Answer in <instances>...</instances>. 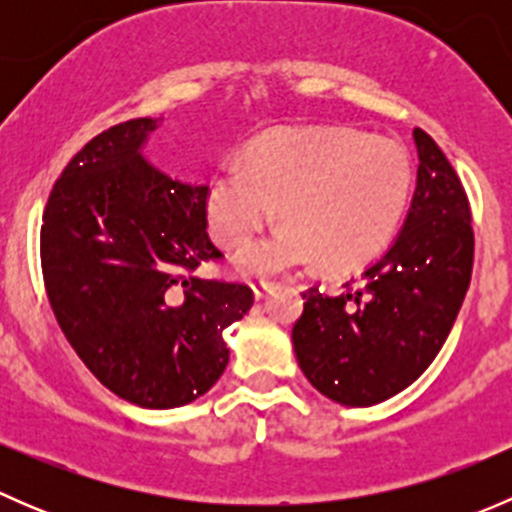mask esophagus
Here are the masks:
<instances>
[{
  "label": "esophagus",
  "mask_w": 512,
  "mask_h": 512,
  "mask_svg": "<svg viewBox=\"0 0 512 512\" xmlns=\"http://www.w3.org/2000/svg\"><path fill=\"white\" fill-rule=\"evenodd\" d=\"M272 287H275V282H270V280H255V282H252V292H255L257 299H262L267 292H272Z\"/></svg>",
  "instance_id": "34e87169"
}]
</instances>
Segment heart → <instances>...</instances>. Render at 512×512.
Masks as SVG:
<instances>
[{
    "label": "heart",
    "instance_id": "1",
    "mask_svg": "<svg viewBox=\"0 0 512 512\" xmlns=\"http://www.w3.org/2000/svg\"><path fill=\"white\" fill-rule=\"evenodd\" d=\"M414 168L389 136L354 128H289L262 136L247 160L230 158L208 188L213 235L230 250L245 247L275 220L285 227L247 247L240 267L280 272L319 257L349 270L379 255L404 218Z\"/></svg>",
    "mask_w": 512,
    "mask_h": 512
}]
</instances>
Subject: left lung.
<instances>
[{
	"label": "left lung",
	"instance_id": "8db88e82",
	"mask_svg": "<svg viewBox=\"0 0 512 512\" xmlns=\"http://www.w3.org/2000/svg\"><path fill=\"white\" fill-rule=\"evenodd\" d=\"M416 193L394 245L339 294L309 287L292 344L327 399L374 406L414 384L441 352L471 285V205L431 136L414 128Z\"/></svg>",
	"mask_w": 512,
	"mask_h": 512
}]
</instances>
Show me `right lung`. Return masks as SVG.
Wrapping results in <instances>:
<instances>
[{"label": "right lung", "mask_w": 512, "mask_h": 512, "mask_svg": "<svg viewBox=\"0 0 512 512\" xmlns=\"http://www.w3.org/2000/svg\"><path fill=\"white\" fill-rule=\"evenodd\" d=\"M156 126L123 121L69 160L41 218V272L91 374L128 404L175 409L220 379L223 332L255 294L195 275L223 257L208 235V188L146 163L141 146Z\"/></svg>", "instance_id": "1"}]
</instances>
